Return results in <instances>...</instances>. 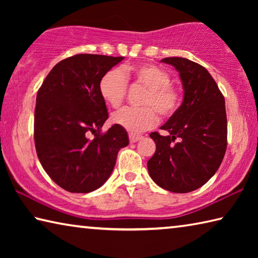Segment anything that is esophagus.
I'll list each match as a JSON object with an SVG mask.
<instances>
[{"instance_id": "34e87169", "label": "esophagus", "mask_w": 258, "mask_h": 258, "mask_svg": "<svg viewBox=\"0 0 258 258\" xmlns=\"http://www.w3.org/2000/svg\"><path fill=\"white\" fill-rule=\"evenodd\" d=\"M128 138H130V142L134 143V142L139 141V140L141 139L142 137H141V135H139V134H133V133H130V134H128Z\"/></svg>"}]
</instances>
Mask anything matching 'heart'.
<instances>
[{
  "mask_svg": "<svg viewBox=\"0 0 258 258\" xmlns=\"http://www.w3.org/2000/svg\"><path fill=\"white\" fill-rule=\"evenodd\" d=\"M126 77H133L138 84L147 87L141 108H124L112 115V123L132 133L149 130L158 121V112L163 117H171L181 102V94L172 85L171 77L164 69L151 63L125 67L123 71L111 69L101 77L99 92L104 102L112 108L123 103L127 91Z\"/></svg>",
  "mask_w": 258,
  "mask_h": 258,
  "instance_id": "b5f03b06",
  "label": "heart"
}]
</instances>
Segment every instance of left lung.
<instances>
[{
  "label": "left lung",
  "instance_id": "left-lung-1",
  "mask_svg": "<svg viewBox=\"0 0 258 258\" xmlns=\"http://www.w3.org/2000/svg\"><path fill=\"white\" fill-rule=\"evenodd\" d=\"M161 62L180 74L184 97L160 127L169 134H150L156 152L148 160V171L163 189L186 194L203 186L223 160L228 143L225 101L211 74L199 63L180 56Z\"/></svg>",
  "mask_w": 258,
  "mask_h": 258
}]
</instances>
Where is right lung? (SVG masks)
I'll list each match as a JSON object with an SVG mask.
<instances>
[{"label":"right lung","mask_w":258,"mask_h":258,"mask_svg":"<svg viewBox=\"0 0 258 258\" xmlns=\"http://www.w3.org/2000/svg\"><path fill=\"white\" fill-rule=\"evenodd\" d=\"M124 56L76 54L61 60L40 87L34 118L37 157L52 180L66 191L99 189L115 167L119 149L128 145L126 131L108 119L99 83ZM95 134L93 139L88 135Z\"/></svg>","instance_id":"add662e5"}]
</instances>
